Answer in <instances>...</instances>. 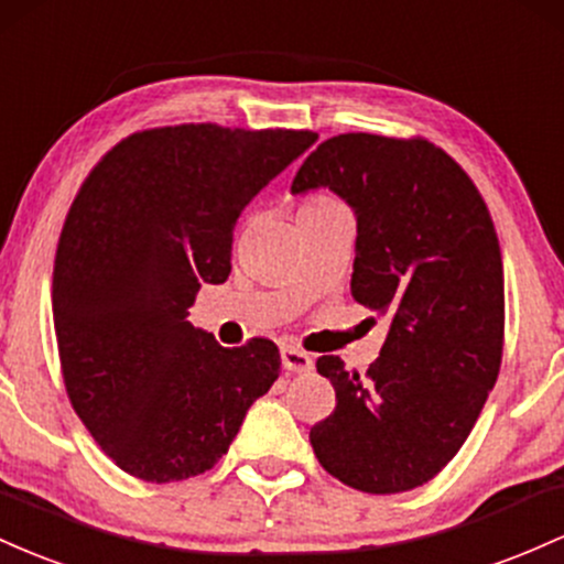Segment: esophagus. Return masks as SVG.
I'll use <instances>...</instances> for the list:
<instances>
[{"instance_id":"1","label":"esophagus","mask_w":564,"mask_h":564,"mask_svg":"<svg viewBox=\"0 0 564 564\" xmlns=\"http://www.w3.org/2000/svg\"><path fill=\"white\" fill-rule=\"evenodd\" d=\"M282 367L288 372H308L314 367V359L299 346H282Z\"/></svg>"}]
</instances>
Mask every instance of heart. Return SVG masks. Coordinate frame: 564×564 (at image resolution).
Instances as JSON below:
<instances>
[{
	"instance_id": "b5f03b06",
	"label": "heart",
	"mask_w": 564,
	"mask_h": 564,
	"mask_svg": "<svg viewBox=\"0 0 564 564\" xmlns=\"http://www.w3.org/2000/svg\"><path fill=\"white\" fill-rule=\"evenodd\" d=\"M335 210H346L333 194H312L301 202L299 215H322V213H335Z\"/></svg>"
}]
</instances>
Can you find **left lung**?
Instances as JSON below:
<instances>
[{
    "label": "left lung",
    "instance_id": "1",
    "mask_svg": "<svg viewBox=\"0 0 564 564\" xmlns=\"http://www.w3.org/2000/svg\"><path fill=\"white\" fill-rule=\"evenodd\" d=\"M312 188L357 215L351 295L389 319V335L362 378L333 354L316 359L335 410L308 440L354 490H413L460 451L501 370L496 226L460 164L423 138H327L293 178V194Z\"/></svg>",
    "mask_w": 564,
    "mask_h": 564
}]
</instances>
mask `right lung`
Wrapping results in <instances>:
<instances>
[{"mask_svg":"<svg viewBox=\"0 0 564 564\" xmlns=\"http://www.w3.org/2000/svg\"><path fill=\"white\" fill-rule=\"evenodd\" d=\"M316 141L312 130L178 124L124 138L82 183L53 269L68 400L113 464L178 482L218 464L280 349H224L186 319L202 282L231 274L250 199Z\"/></svg>","mask_w":564,"mask_h":564,"instance_id":"add662e5","label":"right lung"}]
</instances>
